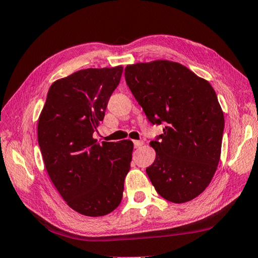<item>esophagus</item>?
<instances>
[{
	"label": "esophagus",
	"instance_id": "obj_1",
	"mask_svg": "<svg viewBox=\"0 0 258 258\" xmlns=\"http://www.w3.org/2000/svg\"><path fill=\"white\" fill-rule=\"evenodd\" d=\"M133 143H134V148H135V149H139V148H141L142 145L144 144V142H143V141H134Z\"/></svg>",
	"mask_w": 258,
	"mask_h": 258
}]
</instances>
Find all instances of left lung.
I'll return each mask as SVG.
<instances>
[{"label": "left lung", "mask_w": 258, "mask_h": 258, "mask_svg": "<svg viewBox=\"0 0 258 258\" xmlns=\"http://www.w3.org/2000/svg\"><path fill=\"white\" fill-rule=\"evenodd\" d=\"M125 80L152 124L165 123L150 145L156 159L147 174L172 203L198 198L210 185L221 156L224 117L217 93L203 78L177 62L130 64Z\"/></svg>", "instance_id": "1"}]
</instances>
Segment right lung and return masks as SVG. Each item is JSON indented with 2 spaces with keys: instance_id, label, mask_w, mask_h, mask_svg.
Returning a JSON list of instances; mask_svg holds the SVG:
<instances>
[{
  "instance_id": "add662e5",
  "label": "right lung",
  "mask_w": 258,
  "mask_h": 258,
  "mask_svg": "<svg viewBox=\"0 0 258 258\" xmlns=\"http://www.w3.org/2000/svg\"><path fill=\"white\" fill-rule=\"evenodd\" d=\"M123 67L84 69L51 84L38 119L46 170L70 208L102 217L118 207L133 142H102L92 134L104 119Z\"/></svg>"
}]
</instances>
